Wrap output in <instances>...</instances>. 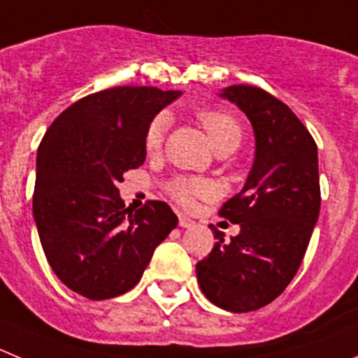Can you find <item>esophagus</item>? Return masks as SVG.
I'll list each match as a JSON object with an SVG mask.
<instances>
[{
    "mask_svg": "<svg viewBox=\"0 0 358 358\" xmlns=\"http://www.w3.org/2000/svg\"><path fill=\"white\" fill-rule=\"evenodd\" d=\"M179 227L181 228H192V227H195V221L193 220H189L188 216H179Z\"/></svg>",
    "mask_w": 358,
    "mask_h": 358,
    "instance_id": "esophagus-1",
    "label": "esophagus"
}]
</instances>
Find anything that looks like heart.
<instances>
[{
	"label": "heart",
	"mask_w": 358,
	"mask_h": 358,
	"mask_svg": "<svg viewBox=\"0 0 358 358\" xmlns=\"http://www.w3.org/2000/svg\"><path fill=\"white\" fill-rule=\"evenodd\" d=\"M200 124L203 126L207 137L214 149H220L223 145H239L243 130L237 119L227 112L216 110V108H202L196 112ZM170 119L166 114H158L151 119L148 124V130L144 135V148L148 152H156L162 149L165 134L169 130ZM170 195L182 206H189L193 199L207 192V185L200 179H192V177H173L166 186Z\"/></svg>",
	"instance_id": "heart-1"
}]
</instances>
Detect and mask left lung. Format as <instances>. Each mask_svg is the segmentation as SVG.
<instances>
[{"instance_id": "1", "label": "left lung", "mask_w": 358, "mask_h": 358, "mask_svg": "<svg viewBox=\"0 0 358 358\" xmlns=\"http://www.w3.org/2000/svg\"><path fill=\"white\" fill-rule=\"evenodd\" d=\"M220 96L250 119L255 159L244 188L220 210L241 232L224 243L210 224L217 243L196 264V279L217 308L248 313L283 294L301 267L320 214L318 149L297 115L267 91L239 84Z\"/></svg>"}]
</instances>
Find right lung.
Returning <instances> with one entry per match:
<instances>
[{"label":"right lung","mask_w":358,"mask_h":358,"mask_svg":"<svg viewBox=\"0 0 358 358\" xmlns=\"http://www.w3.org/2000/svg\"><path fill=\"white\" fill-rule=\"evenodd\" d=\"M181 91L119 86L61 112L40 142L33 217L61 283L91 301L126 294L177 227L169 203L124 207L122 173L145 159L151 119Z\"/></svg>","instance_id":"obj_1"}]
</instances>
